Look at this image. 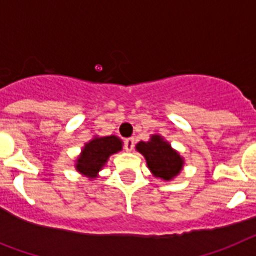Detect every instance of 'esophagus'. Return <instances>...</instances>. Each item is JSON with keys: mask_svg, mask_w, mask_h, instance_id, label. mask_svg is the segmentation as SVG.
I'll list each match as a JSON object with an SVG mask.
<instances>
[{"mask_svg": "<svg viewBox=\"0 0 256 256\" xmlns=\"http://www.w3.org/2000/svg\"><path fill=\"white\" fill-rule=\"evenodd\" d=\"M134 146H135L134 138H128V139H125L124 146H125V150H128V152H131V150H134Z\"/></svg>", "mask_w": 256, "mask_h": 256, "instance_id": "esophagus-1", "label": "esophagus"}]
</instances>
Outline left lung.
I'll return each instance as SVG.
<instances>
[{
	"label": "left lung",
	"instance_id": "obj_1",
	"mask_svg": "<svg viewBox=\"0 0 256 256\" xmlns=\"http://www.w3.org/2000/svg\"><path fill=\"white\" fill-rule=\"evenodd\" d=\"M136 150L146 157V165L154 176L170 180L180 172L183 160L160 135H153L146 143H138Z\"/></svg>",
	"mask_w": 256,
	"mask_h": 256
}]
</instances>
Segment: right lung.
I'll list each match as a JSON object with an SVG mask.
<instances>
[{
  "label": "right lung",
  "instance_id": "right-lung-1",
  "mask_svg": "<svg viewBox=\"0 0 256 256\" xmlns=\"http://www.w3.org/2000/svg\"><path fill=\"white\" fill-rule=\"evenodd\" d=\"M122 150V142L117 136L95 138L88 143L77 160V170L88 178H95L106 162L108 157Z\"/></svg>",
  "mask_w": 256,
  "mask_h": 256
}]
</instances>
